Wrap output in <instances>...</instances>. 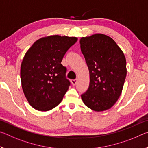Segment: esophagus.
I'll return each mask as SVG.
<instances>
[{"instance_id":"34e87169","label":"esophagus","mask_w":148,"mask_h":148,"mask_svg":"<svg viewBox=\"0 0 148 148\" xmlns=\"http://www.w3.org/2000/svg\"><path fill=\"white\" fill-rule=\"evenodd\" d=\"M71 83L73 86H75L76 84H77V79H72L71 80Z\"/></svg>"}]
</instances>
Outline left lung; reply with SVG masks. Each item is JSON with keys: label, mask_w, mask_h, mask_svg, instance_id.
<instances>
[{"label": "left lung", "mask_w": 148, "mask_h": 148, "mask_svg": "<svg viewBox=\"0 0 148 148\" xmlns=\"http://www.w3.org/2000/svg\"><path fill=\"white\" fill-rule=\"evenodd\" d=\"M79 43L90 72V86L82 99L93 111H105L122 93L126 76L125 56L111 37L102 34L82 37Z\"/></svg>", "instance_id": "left-lung-1"}]
</instances>
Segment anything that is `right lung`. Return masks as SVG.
Listing matches in <instances>:
<instances>
[{"mask_svg": "<svg viewBox=\"0 0 148 148\" xmlns=\"http://www.w3.org/2000/svg\"><path fill=\"white\" fill-rule=\"evenodd\" d=\"M77 40L76 37L58 35L42 37L25 53L21 64V82L28 103L35 109L47 111L61 102L70 85L61 62Z\"/></svg>", "mask_w": 148, "mask_h": 148, "instance_id": "obj_1", "label": "right lung"}]
</instances>
